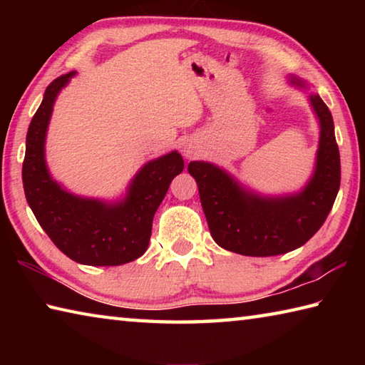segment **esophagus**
<instances>
[{"instance_id":"obj_1","label":"esophagus","mask_w":365,"mask_h":365,"mask_svg":"<svg viewBox=\"0 0 365 365\" xmlns=\"http://www.w3.org/2000/svg\"><path fill=\"white\" fill-rule=\"evenodd\" d=\"M193 150H187V158H191V156H193Z\"/></svg>"}]
</instances>
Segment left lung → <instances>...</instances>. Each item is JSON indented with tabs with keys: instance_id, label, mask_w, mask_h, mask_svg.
<instances>
[{
	"instance_id": "left-lung-1",
	"label": "left lung",
	"mask_w": 365,
	"mask_h": 365,
	"mask_svg": "<svg viewBox=\"0 0 365 365\" xmlns=\"http://www.w3.org/2000/svg\"><path fill=\"white\" fill-rule=\"evenodd\" d=\"M288 85L309 90L304 80L296 76L288 77ZM309 103L319 119L320 133L314 172L299 191L262 195L212 163L188 164L209 232L220 248L255 257L285 255L304 245L322 227L338 195L341 168L331 113L312 91Z\"/></svg>"
}]
</instances>
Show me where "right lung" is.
Segmentation results:
<instances>
[{"instance_id": "add662e5", "label": "right lung", "mask_w": 365, "mask_h": 365, "mask_svg": "<svg viewBox=\"0 0 365 365\" xmlns=\"http://www.w3.org/2000/svg\"><path fill=\"white\" fill-rule=\"evenodd\" d=\"M76 73H66L48 85L30 122L22 165L24 191L38 224L67 257L85 265H122L148 250L153 217L170 182L182 174L183 158L178 151H170L148 160L119 200L106 201L67 191L49 174L45 143L56 98Z\"/></svg>"}]
</instances>
